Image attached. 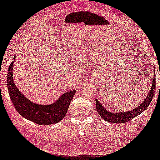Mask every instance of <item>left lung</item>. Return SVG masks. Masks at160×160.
I'll list each match as a JSON object with an SVG mask.
<instances>
[{
	"instance_id": "1",
	"label": "left lung",
	"mask_w": 160,
	"mask_h": 160,
	"mask_svg": "<svg viewBox=\"0 0 160 160\" xmlns=\"http://www.w3.org/2000/svg\"><path fill=\"white\" fill-rule=\"evenodd\" d=\"M152 79V84L151 86V88L150 89L148 94L147 95L144 101H143L142 103H141L138 107L135 108L134 109L131 111L113 113V112H111L107 110V109H105L103 107L101 102L97 99H96V109L97 111L98 112V113L102 117L103 120L112 123H124L132 119L133 118L140 115V113H142L144 110H146L152 102V99L153 97V94H154L156 90L155 70L153 71V78Z\"/></svg>"
}]
</instances>
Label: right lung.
Segmentation results:
<instances>
[{
    "instance_id": "add662e5",
    "label": "right lung",
    "mask_w": 160,
    "mask_h": 160,
    "mask_svg": "<svg viewBox=\"0 0 160 160\" xmlns=\"http://www.w3.org/2000/svg\"><path fill=\"white\" fill-rule=\"evenodd\" d=\"M16 56L8 68L7 87L9 96L16 111L25 119L40 125H52L60 122L66 115L76 90L63 93L54 103L41 105L28 99L18 89L13 80L12 70Z\"/></svg>"
}]
</instances>
